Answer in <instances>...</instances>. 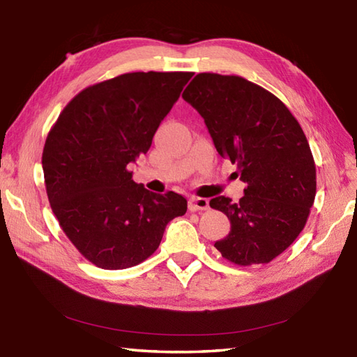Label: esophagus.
Wrapping results in <instances>:
<instances>
[{"instance_id":"1","label":"esophagus","mask_w":357,"mask_h":357,"mask_svg":"<svg viewBox=\"0 0 357 357\" xmlns=\"http://www.w3.org/2000/svg\"><path fill=\"white\" fill-rule=\"evenodd\" d=\"M188 208L192 212L206 211L209 208V202H208V199H200V197H191L188 202Z\"/></svg>"}]
</instances>
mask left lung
Segmentation results:
<instances>
[{
    "label": "left lung",
    "mask_w": 357,
    "mask_h": 357,
    "mask_svg": "<svg viewBox=\"0 0 357 357\" xmlns=\"http://www.w3.org/2000/svg\"><path fill=\"white\" fill-rule=\"evenodd\" d=\"M181 96L248 185L238 203L209 202L231 221L217 250L238 266L271 263L296 240L314 202L316 166L303 128L275 94L241 76L200 73Z\"/></svg>",
    "instance_id": "obj_1"
}]
</instances>
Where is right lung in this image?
I'll return each mask as SVG.
<instances>
[{
	"instance_id": "obj_1",
	"label": "right lung",
	"mask_w": 357,
	"mask_h": 357,
	"mask_svg": "<svg viewBox=\"0 0 357 357\" xmlns=\"http://www.w3.org/2000/svg\"><path fill=\"white\" fill-rule=\"evenodd\" d=\"M191 71H136L86 86L47 136L43 169L59 226L82 255L119 271L151 257L166 225L185 215L176 192H149L128 163L146 154Z\"/></svg>"
}]
</instances>
